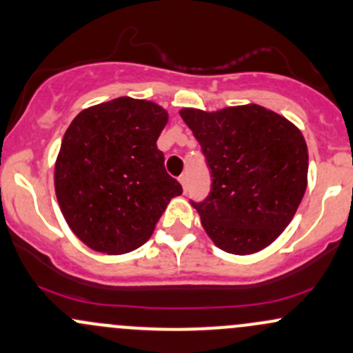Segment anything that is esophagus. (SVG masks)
Here are the masks:
<instances>
[{
	"instance_id": "34e87169",
	"label": "esophagus",
	"mask_w": 353,
	"mask_h": 353,
	"mask_svg": "<svg viewBox=\"0 0 353 353\" xmlns=\"http://www.w3.org/2000/svg\"><path fill=\"white\" fill-rule=\"evenodd\" d=\"M179 183H181V185H183L184 192L188 191V176H185V174H183V176L179 177Z\"/></svg>"
}]
</instances>
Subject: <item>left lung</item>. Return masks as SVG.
<instances>
[{
	"mask_svg": "<svg viewBox=\"0 0 353 353\" xmlns=\"http://www.w3.org/2000/svg\"><path fill=\"white\" fill-rule=\"evenodd\" d=\"M181 117L211 169V192L192 203L216 246L253 254L270 246L295 216L308 177V149L300 129L268 108H183Z\"/></svg>",
	"mask_w": 353,
	"mask_h": 353,
	"instance_id": "1",
	"label": "left lung"
}]
</instances>
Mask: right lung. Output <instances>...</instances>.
<instances>
[{"instance_id": "1", "label": "right lung", "mask_w": 353, "mask_h": 353, "mask_svg": "<svg viewBox=\"0 0 353 353\" xmlns=\"http://www.w3.org/2000/svg\"><path fill=\"white\" fill-rule=\"evenodd\" d=\"M168 119L157 103L119 97L85 108L68 125L55 162V192L70 230L92 250H137L169 201L183 194L157 149Z\"/></svg>"}]
</instances>
